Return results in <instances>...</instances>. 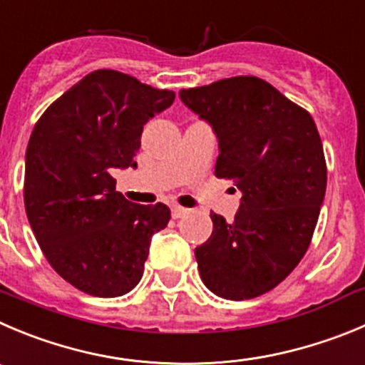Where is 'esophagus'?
Returning a JSON list of instances; mask_svg holds the SVG:
<instances>
[{
    "instance_id": "esophagus-1",
    "label": "esophagus",
    "mask_w": 365,
    "mask_h": 365,
    "mask_svg": "<svg viewBox=\"0 0 365 365\" xmlns=\"http://www.w3.org/2000/svg\"><path fill=\"white\" fill-rule=\"evenodd\" d=\"M187 212H189V210H187L185 207H180V205H175V207H171V216L175 217V220H178V217L185 216Z\"/></svg>"
}]
</instances>
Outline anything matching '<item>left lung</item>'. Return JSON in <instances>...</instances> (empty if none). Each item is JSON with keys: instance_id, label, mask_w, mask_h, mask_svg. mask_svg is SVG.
Masks as SVG:
<instances>
[{"instance_id": "left-lung-1", "label": "left lung", "mask_w": 365, "mask_h": 365, "mask_svg": "<svg viewBox=\"0 0 365 365\" xmlns=\"http://www.w3.org/2000/svg\"><path fill=\"white\" fill-rule=\"evenodd\" d=\"M212 128L217 178L241 190L234 221L210 212L212 234L194 250L202 281L230 301L284 281L306 254L326 194V160L312 115L259 77L241 75L180 91Z\"/></svg>"}]
</instances>
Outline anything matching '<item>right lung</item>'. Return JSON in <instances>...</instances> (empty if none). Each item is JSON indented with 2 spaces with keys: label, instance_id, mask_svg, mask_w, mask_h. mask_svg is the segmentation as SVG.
<instances>
[{
  "label": "right lung",
  "instance_id": "add662e5",
  "mask_svg": "<svg viewBox=\"0 0 365 365\" xmlns=\"http://www.w3.org/2000/svg\"><path fill=\"white\" fill-rule=\"evenodd\" d=\"M175 102L131 75L97 70L37 120L25 158V209L53 270L95 297L131 292L144 274L163 203L138 205L118 192L113 169L136 167L142 129Z\"/></svg>",
  "mask_w": 365,
  "mask_h": 365
}]
</instances>
